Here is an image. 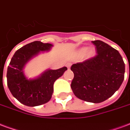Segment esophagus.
<instances>
[{
	"label": "esophagus",
	"instance_id": "esophagus-1",
	"mask_svg": "<svg viewBox=\"0 0 130 130\" xmlns=\"http://www.w3.org/2000/svg\"><path fill=\"white\" fill-rule=\"evenodd\" d=\"M66 66H67L68 69H70L71 66V63H67V64H66Z\"/></svg>",
	"mask_w": 130,
	"mask_h": 130
}]
</instances>
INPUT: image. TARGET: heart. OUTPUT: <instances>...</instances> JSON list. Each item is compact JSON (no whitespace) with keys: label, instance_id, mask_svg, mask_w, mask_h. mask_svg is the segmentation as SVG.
I'll return each mask as SVG.
<instances>
[{"label":"heart","instance_id":"1","mask_svg":"<svg viewBox=\"0 0 130 130\" xmlns=\"http://www.w3.org/2000/svg\"><path fill=\"white\" fill-rule=\"evenodd\" d=\"M86 52L87 53H86V55H87V57H92L93 55H94V50H92V49H89V50L87 51V48H82V49H80L79 50V53L80 54H84Z\"/></svg>","mask_w":130,"mask_h":130}]
</instances>
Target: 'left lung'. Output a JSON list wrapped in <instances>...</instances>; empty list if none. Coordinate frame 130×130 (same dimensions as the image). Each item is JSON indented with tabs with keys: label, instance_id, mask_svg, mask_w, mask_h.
Listing matches in <instances>:
<instances>
[{
	"label": "left lung",
	"instance_id": "8db88e82",
	"mask_svg": "<svg viewBox=\"0 0 130 130\" xmlns=\"http://www.w3.org/2000/svg\"><path fill=\"white\" fill-rule=\"evenodd\" d=\"M96 55L73 64L71 88L77 98L101 103L119 89L124 79L125 64L119 51L101 40L92 41Z\"/></svg>",
	"mask_w": 130,
	"mask_h": 130
}]
</instances>
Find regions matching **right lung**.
<instances>
[{
	"instance_id": "obj_1",
	"label": "right lung",
	"mask_w": 130,
	"mask_h": 130,
	"mask_svg": "<svg viewBox=\"0 0 130 130\" xmlns=\"http://www.w3.org/2000/svg\"><path fill=\"white\" fill-rule=\"evenodd\" d=\"M52 44L35 41L27 44L15 53L7 68V86L18 101L25 106L34 107L47 103L52 96L53 84L60 77L66 67L48 70L40 77L27 79L22 73L24 64L40 51L50 50Z\"/></svg>"
}]
</instances>
